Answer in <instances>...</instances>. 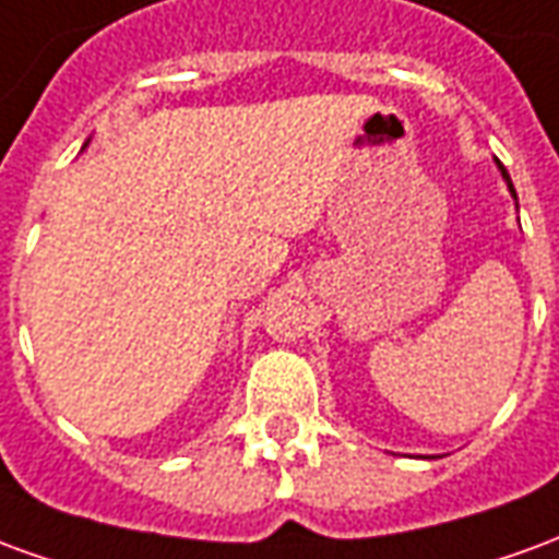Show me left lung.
Returning <instances> with one entry per match:
<instances>
[{"label": "left lung", "instance_id": "8db88e82", "mask_svg": "<svg viewBox=\"0 0 559 559\" xmlns=\"http://www.w3.org/2000/svg\"><path fill=\"white\" fill-rule=\"evenodd\" d=\"M497 167H500V173H503L506 185H509V191H512V197H515V188H512V179H509V173H506V167H503V164H500V160H497ZM515 200H518V197H515Z\"/></svg>", "mask_w": 559, "mask_h": 559}]
</instances>
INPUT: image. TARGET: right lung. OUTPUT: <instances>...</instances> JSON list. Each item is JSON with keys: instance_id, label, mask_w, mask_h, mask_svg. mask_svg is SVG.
Masks as SVG:
<instances>
[{"instance_id": "right-lung-1", "label": "right lung", "mask_w": 559, "mask_h": 559, "mask_svg": "<svg viewBox=\"0 0 559 559\" xmlns=\"http://www.w3.org/2000/svg\"><path fill=\"white\" fill-rule=\"evenodd\" d=\"M83 148H86V146H83Z\"/></svg>"}]
</instances>
